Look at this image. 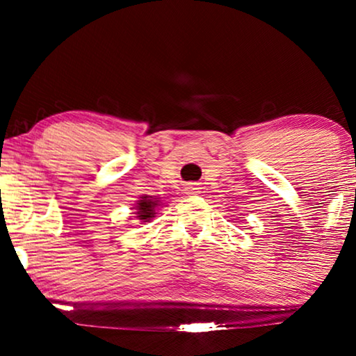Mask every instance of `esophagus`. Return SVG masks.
Here are the masks:
<instances>
[{
  "label": "esophagus",
  "mask_w": 356,
  "mask_h": 356,
  "mask_svg": "<svg viewBox=\"0 0 356 356\" xmlns=\"http://www.w3.org/2000/svg\"><path fill=\"white\" fill-rule=\"evenodd\" d=\"M199 184L197 183H188L186 186H184V191H186V194H197V193H201L199 191Z\"/></svg>",
  "instance_id": "obj_1"
}]
</instances>
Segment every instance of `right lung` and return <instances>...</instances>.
I'll use <instances>...</instances> for the list:
<instances>
[{"instance_id": "1", "label": "right lung", "mask_w": 356, "mask_h": 356, "mask_svg": "<svg viewBox=\"0 0 356 356\" xmlns=\"http://www.w3.org/2000/svg\"><path fill=\"white\" fill-rule=\"evenodd\" d=\"M159 207H160L159 197L143 196L139 199L138 206H136L134 209L138 211L136 213H138V218L140 222H149L155 217V213H157Z\"/></svg>"}]
</instances>
